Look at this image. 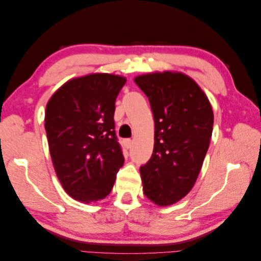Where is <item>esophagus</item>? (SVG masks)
Here are the masks:
<instances>
[{"label": "esophagus", "mask_w": 261, "mask_h": 261, "mask_svg": "<svg viewBox=\"0 0 261 261\" xmlns=\"http://www.w3.org/2000/svg\"><path fill=\"white\" fill-rule=\"evenodd\" d=\"M133 144V140L132 139H125V146L126 148H130Z\"/></svg>", "instance_id": "1"}]
</instances>
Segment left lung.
Returning a JSON list of instances; mask_svg holds the SVG:
<instances>
[{
  "label": "left lung",
  "instance_id": "left-lung-1",
  "mask_svg": "<svg viewBox=\"0 0 261 261\" xmlns=\"http://www.w3.org/2000/svg\"><path fill=\"white\" fill-rule=\"evenodd\" d=\"M154 120V146L140 167L143 191L159 206H169L193 188L208 151L213 112L206 94L180 73L137 76Z\"/></svg>",
  "mask_w": 261,
  "mask_h": 261
}]
</instances>
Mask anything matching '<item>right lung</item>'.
Here are the masks:
<instances>
[{
  "instance_id": "right-lung-1",
  "label": "right lung",
  "mask_w": 261,
  "mask_h": 261,
  "mask_svg": "<svg viewBox=\"0 0 261 261\" xmlns=\"http://www.w3.org/2000/svg\"><path fill=\"white\" fill-rule=\"evenodd\" d=\"M126 80L91 74L70 80L49 100L44 127L55 172L74 199L92 202L111 192L124 164L114 124L115 101Z\"/></svg>"
}]
</instances>
